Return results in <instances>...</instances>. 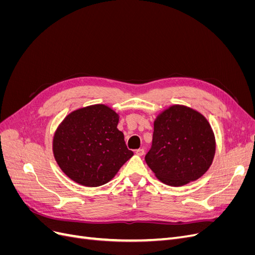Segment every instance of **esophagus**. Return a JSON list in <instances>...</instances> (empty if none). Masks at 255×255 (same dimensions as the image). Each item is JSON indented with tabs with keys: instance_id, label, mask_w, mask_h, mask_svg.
Wrapping results in <instances>:
<instances>
[{
	"instance_id": "obj_1",
	"label": "esophagus",
	"mask_w": 255,
	"mask_h": 255,
	"mask_svg": "<svg viewBox=\"0 0 255 255\" xmlns=\"http://www.w3.org/2000/svg\"><path fill=\"white\" fill-rule=\"evenodd\" d=\"M138 156H142L143 154H144V149L143 148H140V149H138V150H136V152H135Z\"/></svg>"
}]
</instances>
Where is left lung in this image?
Returning a JSON list of instances; mask_svg holds the SVG:
<instances>
[{
  "mask_svg": "<svg viewBox=\"0 0 255 255\" xmlns=\"http://www.w3.org/2000/svg\"><path fill=\"white\" fill-rule=\"evenodd\" d=\"M215 152V135L204 116L172 105L154 121L152 146L144 159L159 181L183 186L208 170Z\"/></svg>",
  "mask_w": 255,
  "mask_h": 255,
  "instance_id": "left-lung-1",
  "label": "left lung"
}]
</instances>
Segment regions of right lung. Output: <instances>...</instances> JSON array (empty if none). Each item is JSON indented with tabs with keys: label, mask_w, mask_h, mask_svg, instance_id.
<instances>
[{
	"label": "right lung",
	"mask_w": 255,
	"mask_h": 255,
	"mask_svg": "<svg viewBox=\"0 0 255 255\" xmlns=\"http://www.w3.org/2000/svg\"><path fill=\"white\" fill-rule=\"evenodd\" d=\"M118 122L119 115L104 104L69 114L53 137L54 157L64 173L88 187L110 182L134 155Z\"/></svg>",
	"instance_id": "1"
}]
</instances>
